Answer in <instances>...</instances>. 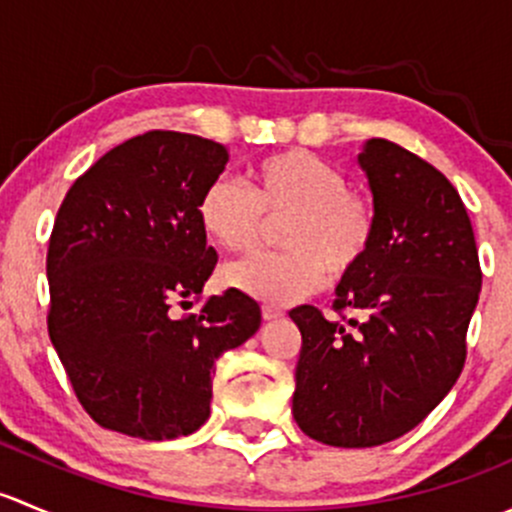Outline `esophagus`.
Instances as JSON below:
<instances>
[{"label": "esophagus", "mask_w": 512, "mask_h": 512, "mask_svg": "<svg viewBox=\"0 0 512 512\" xmlns=\"http://www.w3.org/2000/svg\"><path fill=\"white\" fill-rule=\"evenodd\" d=\"M262 317H265L267 322H272V319L285 317V312H282V309H277V307H270V304H265V307H262Z\"/></svg>", "instance_id": "esophagus-1"}]
</instances>
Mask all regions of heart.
Here are the masks:
<instances>
[{"instance_id":"1","label":"heart","mask_w":512,"mask_h":512,"mask_svg":"<svg viewBox=\"0 0 512 512\" xmlns=\"http://www.w3.org/2000/svg\"><path fill=\"white\" fill-rule=\"evenodd\" d=\"M262 218L285 220L282 255H257L227 270V282L267 304H292L344 280L361 267L374 242V208L347 188L337 165L309 151H285L247 170V190L218 178L203 190L198 220L205 235L227 252H250Z\"/></svg>"}]
</instances>
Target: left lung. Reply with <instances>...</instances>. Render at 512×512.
<instances>
[{
  "label": "left lung",
  "instance_id": "left-lung-1",
  "mask_svg": "<svg viewBox=\"0 0 512 512\" xmlns=\"http://www.w3.org/2000/svg\"><path fill=\"white\" fill-rule=\"evenodd\" d=\"M359 165L374 198V242L337 285L327 319L312 304L289 317L302 332L292 396L314 441L371 448L418 426L453 389L480 294L471 218L441 170L384 138Z\"/></svg>",
  "mask_w": 512,
  "mask_h": 512
}]
</instances>
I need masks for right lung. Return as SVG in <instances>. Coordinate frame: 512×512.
<instances>
[{"label":"right lung","instance_id":"right-lung-1","mask_svg":"<svg viewBox=\"0 0 512 512\" xmlns=\"http://www.w3.org/2000/svg\"><path fill=\"white\" fill-rule=\"evenodd\" d=\"M225 165L223 143L148 131L98 158L56 213L49 337L98 426L143 441L198 431L218 356L260 329V304L235 287L198 314L170 312L218 262L198 203Z\"/></svg>","mask_w":512,"mask_h":512}]
</instances>
